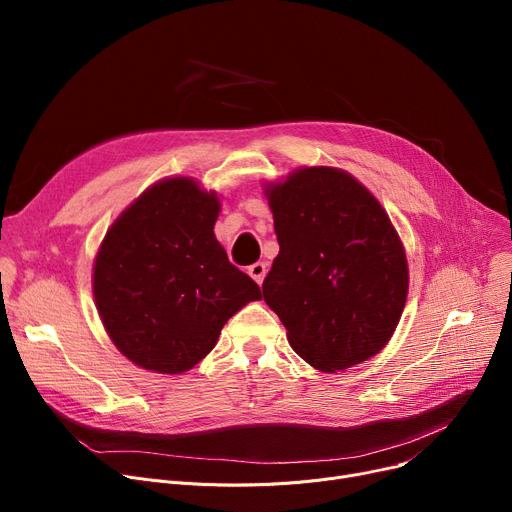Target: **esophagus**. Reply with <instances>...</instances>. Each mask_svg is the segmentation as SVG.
<instances>
[{"label": "esophagus", "mask_w": 512, "mask_h": 512, "mask_svg": "<svg viewBox=\"0 0 512 512\" xmlns=\"http://www.w3.org/2000/svg\"><path fill=\"white\" fill-rule=\"evenodd\" d=\"M249 274H251V278H253L257 284H261L263 278H265V274H267V263H263V261L253 263V265L249 267Z\"/></svg>", "instance_id": "34e87169"}]
</instances>
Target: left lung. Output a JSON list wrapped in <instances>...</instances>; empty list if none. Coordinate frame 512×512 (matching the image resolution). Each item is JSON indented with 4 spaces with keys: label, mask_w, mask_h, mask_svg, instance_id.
I'll return each instance as SVG.
<instances>
[{
    "label": "left lung",
    "mask_w": 512,
    "mask_h": 512,
    "mask_svg": "<svg viewBox=\"0 0 512 512\" xmlns=\"http://www.w3.org/2000/svg\"><path fill=\"white\" fill-rule=\"evenodd\" d=\"M280 253L263 299L294 353L319 371L378 355L409 292L402 242L384 207L336 168H301L265 188Z\"/></svg>",
    "instance_id": "1"
}]
</instances>
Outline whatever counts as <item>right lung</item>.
<instances>
[{"mask_svg": "<svg viewBox=\"0 0 512 512\" xmlns=\"http://www.w3.org/2000/svg\"><path fill=\"white\" fill-rule=\"evenodd\" d=\"M215 193L193 178L153 184L107 230L93 267L103 328L118 351L157 373L195 367L259 286L215 240Z\"/></svg>", "mask_w": 512, "mask_h": 512, "instance_id": "right-lung-1", "label": "right lung"}]
</instances>
